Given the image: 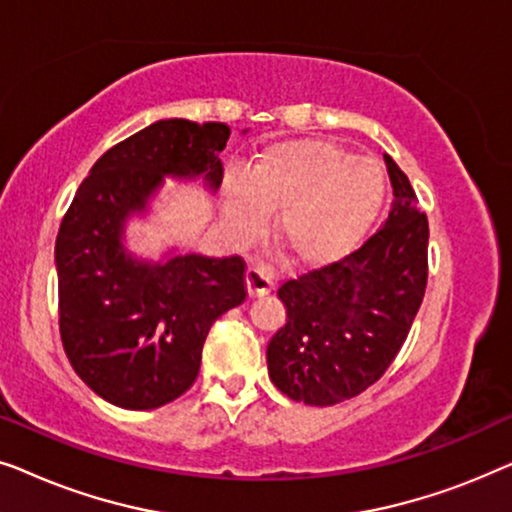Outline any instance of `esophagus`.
I'll use <instances>...</instances> for the list:
<instances>
[{
  "instance_id": "1",
  "label": "esophagus",
  "mask_w": 512,
  "mask_h": 512,
  "mask_svg": "<svg viewBox=\"0 0 512 512\" xmlns=\"http://www.w3.org/2000/svg\"><path fill=\"white\" fill-rule=\"evenodd\" d=\"M244 284H247L249 298H261V296H265V293H270L272 286H275L272 277L265 275V272L261 268H256V265L247 268V275H244Z\"/></svg>"
}]
</instances>
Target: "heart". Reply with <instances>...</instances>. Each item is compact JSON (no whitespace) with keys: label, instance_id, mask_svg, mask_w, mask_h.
<instances>
[{"label":"heart","instance_id":"1","mask_svg":"<svg viewBox=\"0 0 512 512\" xmlns=\"http://www.w3.org/2000/svg\"><path fill=\"white\" fill-rule=\"evenodd\" d=\"M387 174L328 139L263 149L242 177L223 181V212L237 240H254L277 214L275 240L293 265L321 268L363 242L380 219Z\"/></svg>","mask_w":512,"mask_h":512}]
</instances>
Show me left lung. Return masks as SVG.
I'll return each instance as SVG.
<instances>
[{
	"mask_svg": "<svg viewBox=\"0 0 512 512\" xmlns=\"http://www.w3.org/2000/svg\"><path fill=\"white\" fill-rule=\"evenodd\" d=\"M394 200L384 226L338 263L277 291L286 324L268 342V373L293 401L335 405L384 375L403 347L426 289L429 223L384 153Z\"/></svg>",
	"mask_w": 512,
	"mask_h": 512,
	"instance_id": "1",
	"label": "left lung"
}]
</instances>
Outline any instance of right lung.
Masks as SVG:
<instances>
[{
  "label": "right lung",
  "instance_id": "right-lung-1",
  "mask_svg": "<svg viewBox=\"0 0 512 512\" xmlns=\"http://www.w3.org/2000/svg\"><path fill=\"white\" fill-rule=\"evenodd\" d=\"M228 137L226 123H151L97 160L62 219V345L76 375L123 410L160 408L191 389L209 328L247 298L240 256L167 247L144 258L125 237L130 221L149 219L165 179L219 191Z\"/></svg>",
  "mask_w": 512,
  "mask_h": 512
}]
</instances>
